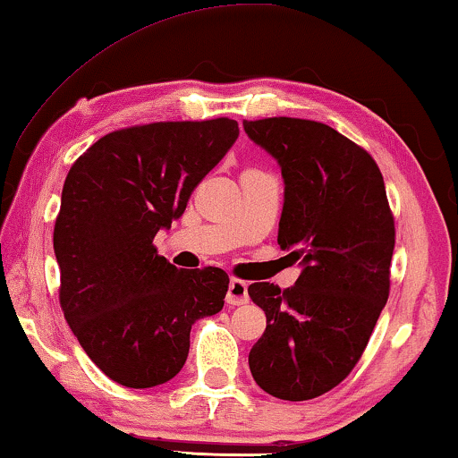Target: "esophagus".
<instances>
[{
  "mask_svg": "<svg viewBox=\"0 0 458 458\" xmlns=\"http://www.w3.org/2000/svg\"><path fill=\"white\" fill-rule=\"evenodd\" d=\"M227 304H231V306H242V304H248V300H250V296H248V284L246 281H242V279H231L229 281V290H227Z\"/></svg>",
  "mask_w": 458,
  "mask_h": 458,
  "instance_id": "34e87169",
  "label": "esophagus"
}]
</instances>
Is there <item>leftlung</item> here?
Here are the masks:
<instances>
[{
	"label": "left lung",
	"mask_w": 458,
	"mask_h": 458,
	"mask_svg": "<svg viewBox=\"0 0 458 458\" xmlns=\"http://www.w3.org/2000/svg\"><path fill=\"white\" fill-rule=\"evenodd\" d=\"M243 129L279 162L277 243L302 267L287 290L248 287L267 315L250 371L267 394L300 403L334 390L365 352L390 296L394 216L371 154L329 124L275 116Z\"/></svg>",
	"instance_id": "obj_1"
}]
</instances>
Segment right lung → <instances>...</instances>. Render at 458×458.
<instances>
[{"label":"right lung","instance_id":"right-lung-1","mask_svg":"<svg viewBox=\"0 0 458 458\" xmlns=\"http://www.w3.org/2000/svg\"><path fill=\"white\" fill-rule=\"evenodd\" d=\"M237 135L231 118L140 124L104 135L68 171L54 227L60 306L116 384H166L185 365L191 325L223 309L229 275L177 268L154 237Z\"/></svg>","mask_w":458,"mask_h":458}]
</instances>
